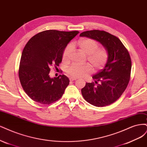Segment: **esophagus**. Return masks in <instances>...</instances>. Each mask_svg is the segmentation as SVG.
<instances>
[{
  "label": "esophagus",
  "mask_w": 147,
  "mask_h": 147,
  "mask_svg": "<svg viewBox=\"0 0 147 147\" xmlns=\"http://www.w3.org/2000/svg\"><path fill=\"white\" fill-rule=\"evenodd\" d=\"M76 79H77L76 78H69L70 81H73V80H76Z\"/></svg>",
  "instance_id": "34e87169"
}]
</instances>
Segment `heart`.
I'll return each mask as SVG.
<instances>
[{"label": "heart", "mask_w": 147, "mask_h": 147, "mask_svg": "<svg viewBox=\"0 0 147 147\" xmlns=\"http://www.w3.org/2000/svg\"><path fill=\"white\" fill-rule=\"evenodd\" d=\"M78 46L87 54V60L94 70L104 68L109 58L107 51L104 48H99L97 41L89 38H82L78 41ZM72 51V45H68L63 51V61L69 60ZM88 64L79 65L74 64L68 68L67 73L73 78H82L92 72V67Z\"/></svg>", "instance_id": "b5f03b06"}]
</instances>
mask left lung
Listing matches in <instances>:
<instances>
[{"label": "left lung", "mask_w": 147, "mask_h": 147, "mask_svg": "<svg viewBox=\"0 0 147 147\" xmlns=\"http://www.w3.org/2000/svg\"><path fill=\"white\" fill-rule=\"evenodd\" d=\"M80 36L96 40L109 54L105 68L93 76L95 83H86L82 88V96L94 106L110 105L121 96L129 82L131 70L129 54L119 38L107 32L88 30L81 33Z\"/></svg>", "instance_id": "left-lung-1"}]
</instances>
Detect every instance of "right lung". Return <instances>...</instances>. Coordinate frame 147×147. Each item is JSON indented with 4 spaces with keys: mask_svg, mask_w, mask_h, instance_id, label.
<instances>
[{
    "mask_svg": "<svg viewBox=\"0 0 147 147\" xmlns=\"http://www.w3.org/2000/svg\"><path fill=\"white\" fill-rule=\"evenodd\" d=\"M78 31L56 30L42 31L29 40L24 48L19 68V78L22 88L32 100L50 105L62 96L69 80L65 75L49 76L51 68L57 67L68 42Z\"/></svg>",
    "mask_w": 147,
    "mask_h": 147,
    "instance_id": "right-lung-1",
    "label": "right lung"
}]
</instances>
